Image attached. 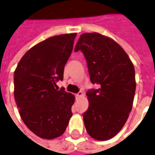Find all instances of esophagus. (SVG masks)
<instances>
[{
    "instance_id": "34e87169",
    "label": "esophagus",
    "mask_w": 155,
    "mask_h": 155,
    "mask_svg": "<svg viewBox=\"0 0 155 155\" xmlns=\"http://www.w3.org/2000/svg\"><path fill=\"white\" fill-rule=\"evenodd\" d=\"M82 95H83V92H81V91H80L79 93H76V94H75V97H76V98H80V97L82 96Z\"/></svg>"
}]
</instances>
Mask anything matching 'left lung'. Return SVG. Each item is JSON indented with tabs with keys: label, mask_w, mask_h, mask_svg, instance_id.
I'll return each instance as SVG.
<instances>
[{
	"label": "left lung",
	"mask_w": 155,
	"mask_h": 155,
	"mask_svg": "<svg viewBox=\"0 0 155 155\" xmlns=\"http://www.w3.org/2000/svg\"><path fill=\"white\" fill-rule=\"evenodd\" d=\"M82 52L90 80L98 85L87 92L88 108L84 114L87 133L106 140L124 127L135 95V69L129 57L112 39L97 32L80 35L75 52Z\"/></svg>",
	"instance_id": "8db88e82"
}]
</instances>
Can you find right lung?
Here are the masks:
<instances>
[{
  "mask_svg": "<svg viewBox=\"0 0 155 155\" xmlns=\"http://www.w3.org/2000/svg\"><path fill=\"white\" fill-rule=\"evenodd\" d=\"M76 33L55 35L33 46L18 62L14 75L15 99L29 129L43 139L64 133L75 101L73 94L57 88L73 49Z\"/></svg>",
  "mask_w": 155,
  "mask_h": 155,
  "instance_id": "obj_1",
  "label": "right lung"
}]
</instances>
